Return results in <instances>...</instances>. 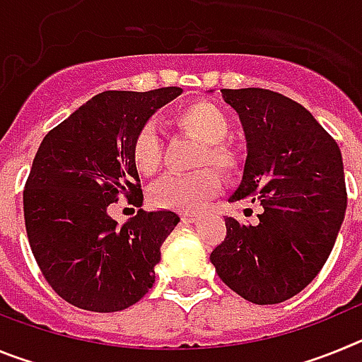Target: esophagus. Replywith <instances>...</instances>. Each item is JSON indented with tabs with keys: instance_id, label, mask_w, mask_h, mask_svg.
I'll list each match as a JSON object with an SVG mask.
<instances>
[{
	"instance_id": "1",
	"label": "esophagus",
	"mask_w": 362,
	"mask_h": 362,
	"mask_svg": "<svg viewBox=\"0 0 362 362\" xmlns=\"http://www.w3.org/2000/svg\"><path fill=\"white\" fill-rule=\"evenodd\" d=\"M179 217H181V221H183V223H194V221L197 219V214L196 212H181L179 214Z\"/></svg>"
}]
</instances>
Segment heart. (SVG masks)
<instances>
[{
    "instance_id": "b5f03b06",
    "label": "heart",
    "mask_w": 362,
    "mask_h": 362,
    "mask_svg": "<svg viewBox=\"0 0 362 362\" xmlns=\"http://www.w3.org/2000/svg\"><path fill=\"white\" fill-rule=\"evenodd\" d=\"M179 129L204 143L197 165H214L221 170H232L238 165V150L226 136L230 119L225 112L210 101H196L174 114ZM132 159L141 174L152 175L161 165V139L152 123L143 124L132 141ZM221 190V177L212 168H201L192 174H168L161 177L150 190V199L159 209L192 212L201 209Z\"/></svg>"
}]
</instances>
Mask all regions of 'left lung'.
<instances>
[{
	"label": "left lung",
	"mask_w": 362,
	"mask_h": 362,
	"mask_svg": "<svg viewBox=\"0 0 362 362\" xmlns=\"http://www.w3.org/2000/svg\"><path fill=\"white\" fill-rule=\"evenodd\" d=\"M246 137L241 185L230 203L259 201L257 225L226 217L210 254L221 281L255 305H277L308 286L330 255L346 212L343 158L303 105L267 88H223Z\"/></svg>",
	"instance_id": "8db88e82"
}]
</instances>
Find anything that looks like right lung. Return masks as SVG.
<instances>
[{"mask_svg":"<svg viewBox=\"0 0 362 362\" xmlns=\"http://www.w3.org/2000/svg\"><path fill=\"white\" fill-rule=\"evenodd\" d=\"M181 92H101L41 141L23 190L25 228L41 274L70 305L119 312L152 288L177 214L139 210L117 226L108 206L121 194L143 203L134 136Z\"/></svg>","mask_w":362,"mask_h":362,"instance_id":"obj_1","label":"right lung"}]
</instances>
